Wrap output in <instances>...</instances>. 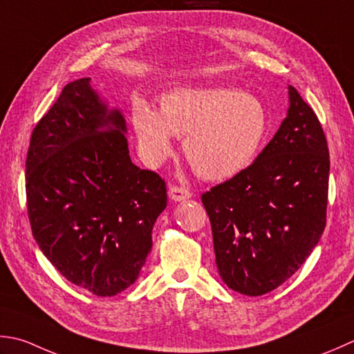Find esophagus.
<instances>
[{
    "instance_id": "1",
    "label": "esophagus",
    "mask_w": 354,
    "mask_h": 354,
    "mask_svg": "<svg viewBox=\"0 0 354 354\" xmlns=\"http://www.w3.org/2000/svg\"><path fill=\"white\" fill-rule=\"evenodd\" d=\"M169 196L173 201H185L192 196V193L189 189H185V187L181 185H170L169 189Z\"/></svg>"
}]
</instances>
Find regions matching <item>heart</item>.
<instances>
[{"label": "heart", "mask_w": 354, "mask_h": 354, "mask_svg": "<svg viewBox=\"0 0 354 354\" xmlns=\"http://www.w3.org/2000/svg\"><path fill=\"white\" fill-rule=\"evenodd\" d=\"M131 122L145 162H162L171 153L173 136H184L187 161L209 181L244 171L258 156L270 127L264 102L230 87L171 90L161 98V112L136 100Z\"/></svg>", "instance_id": "heart-1"}]
</instances>
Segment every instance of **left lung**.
Returning a JSON list of instances; mask_svg holds the SVG:
<instances>
[{
    "instance_id": "left-lung-1",
    "label": "left lung",
    "mask_w": 354,
    "mask_h": 354,
    "mask_svg": "<svg viewBox=\"0 0 354 354\" xmlns=\"http://www.w3.org/2000/svg\"><path fill=\"white\" fill-rule=\"evenodd\" d=\"M288 95V115L254 162L201 196L221 278L247 296L292 278L327 223V138L297 90Z\"/></svg>"
}]
</instances>
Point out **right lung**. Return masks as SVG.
<instances>
[{
    "label": "right lung",
    "instance_id": "right-lung-1",
    "mask_svg": "<svg viewBox=\"0 0 354 354\" xmlns=\"http://www.w3.org/2000/svg\"><path fill=\"white\" fill-rule=\"evenodd\" d=\"M88 82L62 88L32 131L27 213L41 252L67 281L115 296L140 276L167 187L131 162L126 121Z\"/></svg>",
    "mask_w": 354,
    "mask_h": 354
}]
</instances>
